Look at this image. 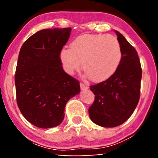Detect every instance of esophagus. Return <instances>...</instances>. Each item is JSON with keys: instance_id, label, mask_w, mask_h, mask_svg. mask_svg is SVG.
Returning <instances> with one entry per match:
<instances>
[{"instance_id": "esophagus-1", "label": "esophagus", "mask_w": 158, "mask_h": 158, "mask_svg": "<svg viewBox=\"0 0 158 158\" xmlns=\"http://www.w3.org/2000/svg\"><path fill=\"white\" fill-rule=\"evenodd\" d=\"M80 88H81V90H85L89 89V86L86 85L84 84L83 83H81V84H80Z\"/></svg>"}]
</instances>
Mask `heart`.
Instances as JSON below:
<instances>
[{
	"instance_id": "heart-1",
	"label": "heart",
	"mask_w": 158,
	"mask_h": 158,
	"mask_svg": "<svg viewBox=\"0 0 158 158\" xmlns=\"http://www.w3.org/2000/svg\"><path fill=\"white\" fill-rule=\"evenodd\" d=\"M60 58L67 73L73 74L81 68L94 82L108 79L121 64L122 50L116 37L111 35L84 34L63 49Z\"/></svg>"
}]
</instances>
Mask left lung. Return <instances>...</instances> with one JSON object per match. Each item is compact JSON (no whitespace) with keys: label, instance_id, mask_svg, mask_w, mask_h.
Returning <instances> with one entry per match:
<instances>
[{"label":"left lung","instance_id":"left-lung-1","mask_svg":"<svg viewBox=\"0 0 158 158\" xmlns=\"http://www.w3.org/2000/svg\"><path fill=\"white\" fill-rule=\"evenodd\" d=\"M114 31L122 50L121 64L110 78L90 86L95 100L89 109V116L104 127H114L126 121L140 98L142 71L138 53L121 33Z\"/></svg>","mask_w":158,"mask_h":158}]
</instances>
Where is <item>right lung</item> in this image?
Wrapping results in <instances>:
<instances>
[{"mask_svg":"<svg viewBox=\"0 0 158 158\" xmlns=\"http://www.w3.org/2000/svg\"><path fill=\"white\" fill-rule=\"evenodd\" d=\"M71 28L43 29L21 47L15 77L17 102L27 121L51 128L63 121L68 101L80 93L78 80L63 70L60 58Z\"/></svg>","mask_w":158,"mask_h":158,"instance_id":"add662e5","label":"right lung"}]
</instances>
